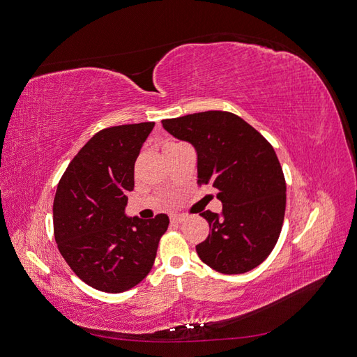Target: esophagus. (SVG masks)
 Masks as SVG:
<instances>
[{
    "label": "esophagus",
    "mask_w": 357,
    "mask_h": 357,
    "mask_svg": "<svg viewBox=\"0 0 357 357\" xmlns=\"http://www.w3.org/2000/svg\"><path fill=\"white\" fill-rule=\"evenodd\" d=\"M185 219H186L185 214H174V215H171V222H172V223H181Z\"/></svg>",
    "instance_id": "obj_1"
}]
</instances>
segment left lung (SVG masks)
<instances>
[{
  "mask_svg": "<svg viewBox=\"0 0 357 357\" xmlns=\"http://www.w3.org/2000/svg\"><path fill=\"white\" fill-rule=\"evenodd\" d=\"M162 126L197 150L198 185L219 190L222 213H201L210 225L207 240L197 245L201 261L222 274L261 265L277 244L286 210V181L273 146L229 112L165 119Z\"/></svg>",
  "mask_w": 357,
  "mask_h": 357,
  "instance_id": "obj_1",
  "label": "left lung"
}]
</instances>
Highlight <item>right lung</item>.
I'll return each mask as SVG.
<instances>
[{
  "instance_id": "add662e5",
  "label": "right lung",
  "mask_w": 357,
  "mask_h": 357,
  "mask_svg": "<svg viewBox=\"0 0 357 357\" xmlns=\"http://www.w3.org/2000/svg\"><path fill=\"white\" fill-rule=\"evenodd\" d=\"M155 122L96 132L70 162L53 201V231L66 262L91 287L121 294L143 282L156 257L167 214L128 218L134 165Z\"/></svg>"
}]
</instances>
